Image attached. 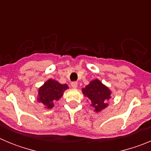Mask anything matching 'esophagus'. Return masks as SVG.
I'll use <instances>...</instances> for the list:
<instances>
[{"instance_id":"obj_1","label":"esophagus","mask_w":151,"mask_h":151,"mask_svg":"<svg viewBox=\"0 0 151 151\" xmlns=\"http://www.w3.org/2000/svg\"><path fill=\"white\" fill-rule=\"evenodd\" d=\"M71 86L73 88H77V87H78V83H77L76 82H72Z\"/></svg>"}]
</instances>
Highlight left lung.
<instances>
[{
  "label": "left lung",
  "instance_id": "obj_1",
  "mask_svg": "<svg viewBox=\"0 0 151 151\" xmlns=\"http://www.w3.org/2000/svg\"><path fill=\"white\" fill-rule=\"evenodd\" d=\"M82 93L91 101V106L96 113L101 112L108 106L107 101L111 98V91L98 79L91 81L82 88Z\"/></svg>",
  "mask_w": 151,
  "mask_h": 151
}]
</instances>
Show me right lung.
<instances>
[{
	"label": "right lung",
	"mask_w": 151,
	"mask_h": 151,
	"mask_svg": "<svg viewBox=\"0 0 151 151\" xmlns=\"http://www.w3.org/2000/svg\"><path fill=\"white\" fill-rule=\"evenodd\" d=\"M69 88L66 84H60L51 78L44 83L38 88V102L41 103L46 109H51L54 106V103L59 101L62 97L63 92Z\"/></svg>",
	"instance_id": "obj_1"
}]
</instances>
